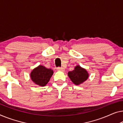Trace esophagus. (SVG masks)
<instances>
[{
	"instance_id": "34e87169",
	"label": "esophagus",
	"mask_w": 123,
	"mask_h": 123,
	"mask_svg": "<svg viewBox=\"0 0 123 123\" xmlns=\"http://www.w3.org/2000/svg\"><path fill=\"white\" fill-rule=\"evenodd\" d=\"M57 69V71H65V68L63 67H58Z\"/></svg>"
}]
</instances>
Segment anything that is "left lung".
<instances>
[{
	"instance_id": "1",
	"label": "left lung",
	"mask_w": 123,
	"mask_h": 123,
	"mask_svg": "<svg viewBox=\"0 0 123 123\" xmlns=\"http://www.w3.org/2000/svg\"><path fill=\"white\" fill-rule=\"evenodd\" d=\"M68 76L75 85L78 86L87 80L89 73L85 68L77 65L73 71L68 72Z\"/></svg>"
}]
</instances>
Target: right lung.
Masks as SVG:
<instances>
[{"label":"right lung","instance_id":"add662e5","mask_svg":"<svg viewBox=\"0 0 123 123\" xmlns=\"http://www.w3.org/2000/svg\"><path fill=\"white\" fill-rule=\"evenodd\" d=\"M54 71L52 69L47 68L43 65H39L35 68L30 73V78L36 85L44 87L49 82Z\"/></svg>","mask_w":123,"mask_h":123}]
</instances>
